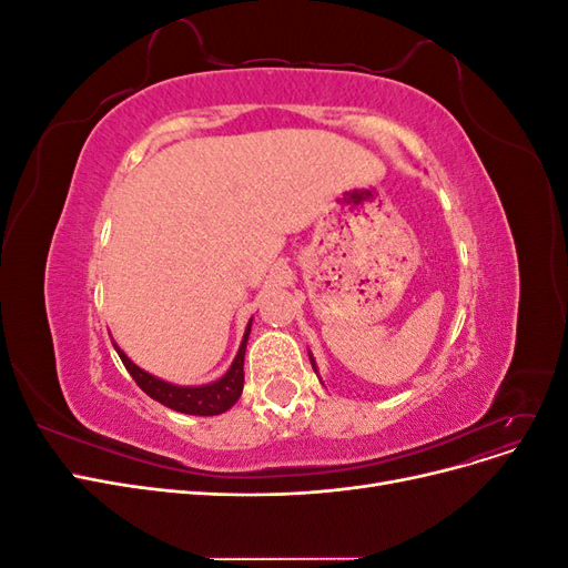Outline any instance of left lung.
I'll return each mask as SVG.
<instances>
[{
    "instance_id": "obj_1",
    "label": "left lung",
    "mask_w": 568,
    "mask_h": 568,
    "mask_svg": "<svg viewBox=\"0 0 568 568\" xmlns=\"http://www.w3.org/2000/svg\"><path fill=\"white\" fill-rule=\"evenodd\" d=\"M311 363H313V369H315V359H313V357H311ZM315 372H317V369H315Z\"/></svg>"
}]
</instances>
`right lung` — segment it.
Here are the masks:
<instances>
[{
	"mask_svg": "<svg viewBox=\"0 0 568 568\" xmlns=\"http://www.w3.org/2000/svg\"><path fill=\"white\" fill-rule=\"evenodd\" d=\"M248 332H251V324L246 326L244 341H242V346H239V353L234 357L232 367L227 369V374L213 384L194 386V388L161 382V379H156V376H151L149 372L136 367L118 346H115V351H118L120 359H123V365L130 372L132 379L136 382V386H140L146 395H151L153 400H159L161 405L175 409V412H182V415L213 417V415H222V412H227L244 390V355H246Z\"/></svg>",
	"mask_w": 568,
	"mask_h": 568,
	"instance_id": "1",
	"label": "right lung"
}]
</instances>
